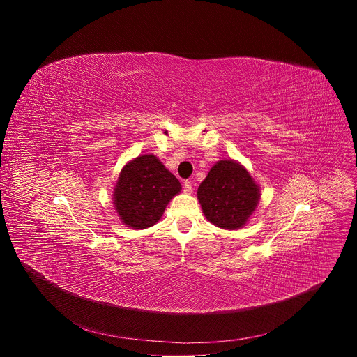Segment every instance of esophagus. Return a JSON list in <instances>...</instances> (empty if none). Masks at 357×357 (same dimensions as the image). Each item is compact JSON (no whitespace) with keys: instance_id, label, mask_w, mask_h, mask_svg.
I'll return each mask as SVG.
<instances>
[{"instance_id":"obj_1","label":"esophagus","mask_w":357,"mask_h":357,"mask_svg":"<svg viewBox=\"0 0 357 357\" xmlns=\"http://www.w3.org/2000/svg\"><path fill=\"white\" fill-rule=\"evenodd\" d=\"M192 190H193L192 182H190V181H185V183H183V192H185V193H192Z\"/></svg>"}]
</instances>
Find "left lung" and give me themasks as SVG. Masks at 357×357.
<instances>
[{
    "label": "left lung",
    "mask_w": 357,
    "mask_h": 357,
    "mask_svg": "<svg viewBox=\"0 0 357 357\" xmlns=\"http://www.w3.org/2000/svg\"><path fill=\"white\" fill-rule=\"evenodd\" d=\"M206 219L218 227H241L256 209L260 190L251 175L234 161H219L197 189Z\"/></svg>",
    "instance_id": "obj_1"
}]
</instances>
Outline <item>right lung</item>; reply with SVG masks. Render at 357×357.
I'll list each match as a JSON object with an SVG mask.
<instances>
[{"instance_id":"obj_1","label":"right lung","mask_w":357,"mask_h":357,"mask_svg":"<svg viewBox=\"0 0 357 357\" xmlns=\"http://www.w3.org/2000/svg\"><path fill=\"white\" fill-rule=\"evenodd\" d=\"M181 192L179 181L154 155H141L128 162L114 189V205L123 223L132 229L154 226Z\"/></svg>"}]
</instances>
